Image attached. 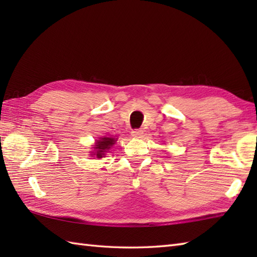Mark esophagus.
Segmentation results:
<instances>
[{
  "label": "esophagus",
  "mask_w": 257,
  "mask_h": 257,
  "mask_svg": "<svg viewBox=\"0 0 257 257\" xmlns=\"http://www.w3.org/2000/svg\"><path fill=\"white\" fill-rule=\"evenodd\" d=\"M144 135V130L143 129H135L132 132V136L135 138H141Z\"/></svg>",
  "instance_id": "obj_1"
}]
</instances>
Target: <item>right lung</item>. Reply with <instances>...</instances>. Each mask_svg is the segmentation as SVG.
<instances>
[{
    "label": "right lung",
    "mask_w": 257,
    "mask_h": 257,
    "mask_svg": "<svg viewBox=\"0 0 257 257\" xmlns=\"http://www.w3.org/2000/svg\"><path fill=\"white\" fill-rule=\"evenodd\" d=\"M116 140L117 139L111 138V137H101L98 140H96L95 147H92L95 150L91 152V155L96 156L97 158L105 157V154L114 145Z\"/></svg>",
    "instance_id": "right-lung-1"
}]
</instances>
